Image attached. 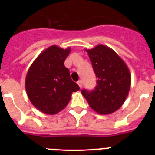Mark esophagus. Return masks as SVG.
<instances>
[{
    "instance_id": "obj_1",
    "label": "esophagus",
    "mask_w": 155,
    "mask_h": 155,
    "mask_svg": "<svg viewBox=\"0 0 155 155\" xmlns=\"http://www.w3.org/2000/svg\"><path fill=\"white\" fill-rule=\"evenodd\" d=\"M78 86H79V87H80V88H81V87H82V82H81V81H78Z\"/></svg>"
}]
</instances>
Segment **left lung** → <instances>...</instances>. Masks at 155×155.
Segmentation results:
<instances>
[{
  "instance_id": "obj_1",
  "label": "left lung",
  "mask_w": 155,
  "mask_h": 155,
  "mask_svg": "<svg viewBox=\"0 0 155 155\" xmlns=\"http://www.w3.org/2000/svg\"><path fill=\"white\" fill-rule=\"evenodd\" d=\"M85 50L98 80L93 91L83 89L82 94L98 114L114 113L128 96L131 84L130 70L121 57L108 46L99 44Z\"/></svg>"
}]
</instances>
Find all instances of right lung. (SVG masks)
<instances>
[{
    "mask_svg": "<svg viewBox=\"0 0 155 155\" xmlns=\"http://www.w3.org/2000/svg\"><path fill=\"white\" fill-rule=\"evenodd\" d=\"M70 52V47L50 46L37 57L27 72V95L31 104L45 114L61 112L70 102L72 93L80 89L64 66Z\"/></svg>",
    "mask_w": 155,
    "mask_h": 155,
    "instance_id": "obj_1",
    "label": "right lung"
}]
</instances>
